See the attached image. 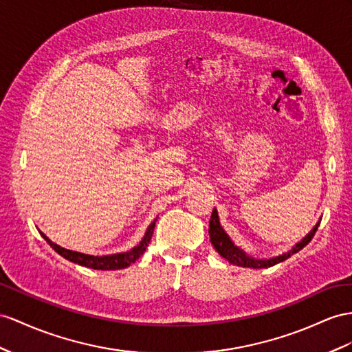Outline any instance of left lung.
Returning <instances> with one entry per match:
<instances>
[{"mask_svg": "<svg viewBox=\"0 0 352 352\" xmlns=\"http://www.w3.org/2000/svg\"><path fill=\"white\" fill-rule=\"evenodd\" d=\"M320 221L315 224V226L311 229V232L306 235L305 238H302L299 242H296V244L292 247V250H288L287 253L279 254L276 257H270V258H258V257H253L250 256L248 253H245L244 250L241 247H238L235 242L230 239V236L226 233L221 228V223H220V217H219V212L217 208L212 210L211 214V219H210V239H211V244L215 248L217 253L228 260L229 263L232 265H236V266H242V267H253V269H262V267H270L276 263H281L284 260H287L288 257H292L293 254H296L297 251H300L303 247H306L311 242V239L314 238L315 232H317L318 226H320Z\"/></svg>", "mask_w": 352, "mask_h": 352, "instance_id": "left-lung-1", "label": "left lung"}]
</instances>
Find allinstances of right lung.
<instances>
[{"instance_id":"right-lung-1","label":"right lung","mask_w":352,"mask_h":352,"mask_svg":"<svg viewBox=\"0 0 352 352\" xmlns=\"http://www.w3.org/2000/svg\"><path fill=\"white\" fill-rule=\"evenodd\" d=\"M156 221H157V217L151 221L146 233H144L142 239L140 241V244L135 245L132 250L124 251V253L108 254V256H90V254H85V253H78V251L67 250L64 247L55 244V242H52L46 235H44L43 232H40V230L38 232H40V235L46 239L47 244L53 250H55L59 256L69 260V262L77 263V265L85 266V267L96 269V270H117V269H124V267L131 266L144 254V251H146V248L150 244V239L153 236V230H155Z\"/></svg>"}]
</instances>
